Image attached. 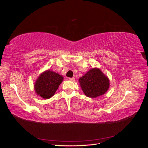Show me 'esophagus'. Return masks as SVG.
Here are the masks:
<instances>
[{"instance_id":"esophagus-1","label":"esophagus","mask_w":148,"mask_h":148,"mask_svg":"<svg viewBox=\"0 0 148 148\" xmlns=\"http://www.w3.org/2000/svg\"><path fill=\"white\" fill-rule=\"evenodd\" d=\"M69 80H70V81L73 82V81H75V78H70Z\"/></svg>"}]
</instances>
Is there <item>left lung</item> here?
Listing matches in <instances>:
<instances>
[{
    "label": "left lung",
    "mask_w": 148,
    "mask_h": 148,
    "mask_svg": "<svg viewBox=\"0 0 148 148\" xmlns=\"http://www.w3.org/2000/svg\"><path fill=\"white\" fill-rule=\"evenodd\" d=\"M83 92L87 97L96 98L108 91L110 86L109 78L99 68H92L79 78Z\"/></svg>",
    "instance_id": "1"
}]
</instances>
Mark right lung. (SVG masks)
Segmentation results:
<instances>
[{
  "mask_svg": "<svg viewBox=\"0 0 148 148\" xmlns=\"http://www.w3.org/2000/svg\"><path fill=\"white\" fill-rule=\"evenodd\" d=\"M64 80L62 75L51 70H47L39 75L34 84V91L43 99H50L55 95L59 85Z\"/></svg>",
  "mask_w": 148,
  "mask_h": 148,
  "instance_id": "add662e5",
  "label": "right lung"
}]
</instances>
